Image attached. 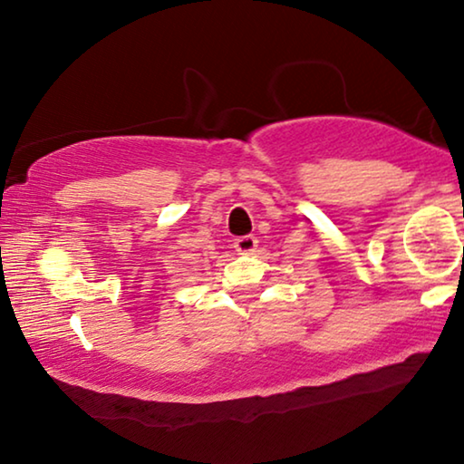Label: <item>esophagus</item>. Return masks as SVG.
<instances>
[{"label": "esophagus", "mask_w": 464, "mask_h": 464, "mask_svg": "<svg viewBox=\"0 0 464 464\" xmlns=\"http://www.w3.org/2000/svg\"><path fill=\"white\" fill-rule=\"evenodd\" d=\"M233 247L237 249L239 254H252L256 247H258V239L254 237V235H244V237H237L235 239Z\"/></svg>", "instance_id": "obj_1"}]
</instances>
